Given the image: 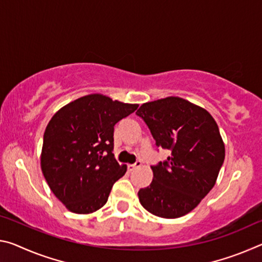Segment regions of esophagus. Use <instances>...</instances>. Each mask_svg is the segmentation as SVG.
Here are the masks:
<instances>
[{"label":"esophagus","instance_id":"obj_1","mask_svg":"<svg viewBox=\"0 0 262 262\" xmlns=\"http://www.w3.org/2000/svg\"><path fill=\"white\" fill-rule=\"evenodd\" d=\"M141 166H142L141 161H137L135 164H133V165L128 166V170H129V171H134V170H136V168H139V167H141Z\"/></svg>","mask_w":262,"mask_h":262}]
</instances>
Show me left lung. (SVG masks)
<instances>
[{
	"label": "left lung",
	"mask_w": 262,
	"mask_h": 262,
	"mask_svg": "<svg viewBox=\"0 0 262 262\" xmlns=\"http://www.w3.org/2000/svg\"><path fill=\"white\" fill-rule=\"evenodd\" d=\"M136 114L147 123L156 147L171 156L152 166L154 178L139 190L144 209L162 219L192 211L214 187L225 157L224 142L211 114L180 97L148 101Z\"/></svg>",
	"instance_id": "8db88e82"
}]
</instances>
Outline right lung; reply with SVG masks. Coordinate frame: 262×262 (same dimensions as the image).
<instances>
[{"label": "right lung", "mask_w": 262, "mask_h": 262, "mask_svg": "<svg viewBox=\"0 0 262 262\" xmlns=\"http://www.w3.org/2000/svg\"><path fill=\"white\" fill-rule=\"evenodd\" d=\"M139 104L91 94L64 105L43 134L40 166L55 196L69 211L92 214L107 202L127 166L114 158V125Z\"/></svg>", "instance_id": "obj_1"}]
</instances>
